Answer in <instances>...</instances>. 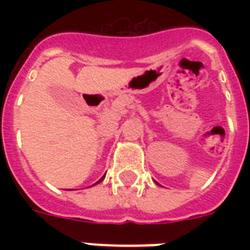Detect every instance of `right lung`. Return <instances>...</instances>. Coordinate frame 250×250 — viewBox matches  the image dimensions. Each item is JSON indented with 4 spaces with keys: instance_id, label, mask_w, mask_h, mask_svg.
<instances>
[{
    "instance_id": "obj_1",
    "label": "right lung",
    "mask_w": 250,
    "mask_h": 250,
    "mask_svg": "<svg viewBox=\"0 0 250 250\" xmlns=\"http://www.w3.org/2000/svg\"><path fill=\"white\" fill-rule=\"evenodd\" d=\"M104 178H105V176H102V178H101V179H100V180H98V182H96V183H94L93 186H96V184H98V183L101 182V180H104ZM90 187H92V186H90Z\"/></svg>"
}]
</instances>
